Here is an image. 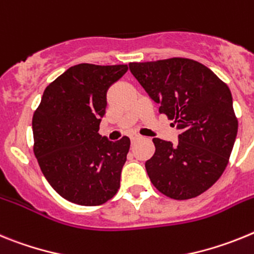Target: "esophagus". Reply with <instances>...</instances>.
<instances>
[{"mask_svg":"<svg viewBox=\"0 0 254 254\" xmlns=\"http://www.w3.org/2000/svg\"><path fill=\"white\" fill-rule=\"evenodd\" d=\"M138 139H140V135H138V134H134V135L130 136V142L131 143H135Z\"/></svg>","mask_w":254,"mask_h":254,"instance_id":"esophagus-1","label":"esophagus"}]
</instances>
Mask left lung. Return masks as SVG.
Returning a JSON list of instances; mask_svg holds the SVG:
<instances>
[{"label":"left lung","mask_w":254,"mask_h":254,"mask_svg":"<svg viewBox=\"0 0 254 254\" xmlns=\"http://www.w3.org/2000/svg\"><path fill=\"white\" fill-rule=\"evenodd\" d=\"M129 69L180 131L176 143L153 138L156 152L145 162L152 184L173 199L197 197L229 164L238 133L230 89L190 59L130 63Z\"/></svg>","instance_id":"1"}]
</instances>
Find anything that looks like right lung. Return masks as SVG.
I'll return each instance as SVG.
<instances>
[{"mask_svg":"<svg viewBox=\"0 0 254 254\" xmlns=\"http://www.w3.org/2000/svg\"><path fill=\"white\" fill-rule=\"evenodd\" d=\"M127 65L79 64L45 89L33 115L35 157L50 185L80 206H100L120 188L130 139L101 136L106 94Z\"/></svg>","mask_w":254,"mask_h":254,"instance_id":"add662e5","label":"right lung"}]
</instances>
